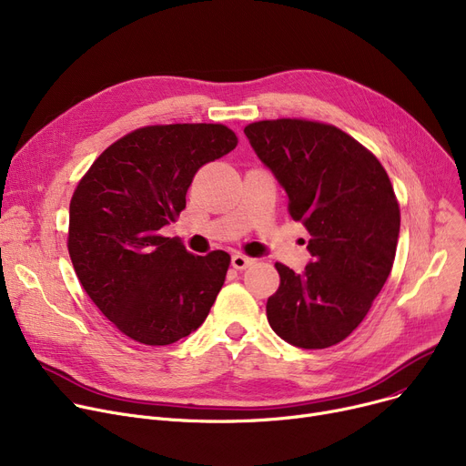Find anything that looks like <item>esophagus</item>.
<instances>
[{"label":"esophagus","instance_id":"obj_1","mask_svg":"<svg viewBox=\"0 0 466 466\" xmlns=\"http://www.w3.org/2000/svg\"><path fill=\"white\" fill-rule=\"evenodd\" d=\"M253 262H255V258L243 255V253L232 255V266L236 268V270H246V268H249Z\"/></svg>","mask_w":466,"mask_h":466}]
</instances>
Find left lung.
Listing matches in <instances>:
<instances>
[{"label": "left lung", "instance_id": "8db88e82", "mask_svg": "<svg viewBox=\"0 0 466 466\" xmlns=\"http://www.w3.org/2000/svg\"><path fill=\"white\" fill-rule=\"evenodd\" d=\"M258 158L289 196V215L311 236L302 274L276 262L279 287L268 323L289 344L325 350L370 311L395 262L400 208L372 151L332 125L306 118L246 127Z\"/></svg>", "mask_w": 466, "mask_h": 466}]
</instances>
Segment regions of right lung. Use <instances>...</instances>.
<instances>
[{
	"label": "right lung",
	"instance_id": "right-lung-1",
	"mask_svg": "<svg viewBox=\"0 0 466 466\" xmlns=\"http://www.w3.org/2000/svg\"><path fill=\"white\" fill-rule=\"evenodd\" d=\"M236 145L225 125L143 127L111 143L77 183L67 228L73 270L134 341L167 346L206 321L230 255H192L160 230L185 209L196 171Z\"/></svg>",
	"mask_w": 466,
	"mask_h": 466
}]
</instances>
